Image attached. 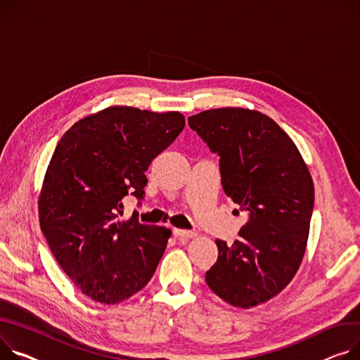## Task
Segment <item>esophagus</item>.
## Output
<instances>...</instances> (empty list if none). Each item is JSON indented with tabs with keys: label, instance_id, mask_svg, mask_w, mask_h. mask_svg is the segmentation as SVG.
I'll use <instances>...</instances> for the list:
<instances>
[{
	"label": "esophagus",
	"instance_id": "obj_1",
	"mask_svg": "<svg viewBox=\"0 0 360 360\" xmlns=\"http://www.w3.org/2000/svg\"><path fill=\"white\" fill-rule=\"evenodd\" d=\"M174 236L178 238H193L197 236L195 231H189V230H181V229H174Z\"/></svg>",
	"mask_w": 360,
	"mask_h": 360
}]
</instances>
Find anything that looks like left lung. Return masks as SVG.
<instances>
[{"mask_svg":"<svg viewBox=\"0 0 360 360\" xmlns=\"http://www.w3.org/2000/svg\"><path fill=\"white\" fill-rule=\"evenodd\" d=\"M188 124L220 156L224 194L249 215L231 246L215 240L219 257L205 282L234 307L265 302L290 283L305 252L314 208L308 167L290 136L259 111L215 108Z\"/></svg>","mask_w":360,"mask_h":360,"instance_id":"1","label":"left lung"}]
</instances>
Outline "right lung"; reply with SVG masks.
I'll list each match as a JSON object with an SVG mask.
<instances>
[{
  "instance_id": "obj_1",
  "label": "right lung",
  "mask_w": 360,
  "mask_h": 360,
  "mask_svg": "<svg viewBox=\"0 0 360 360\" xmlns=\"http://www.w3.org/2000/svg\"><path fill=\"white\" fill-rule=\"evenodd\" d=\"M185 127L181 112L110 107L60 139L39 200L40 227L60 268L91 300L122 302L153 276L171 230L123 220L129 194L141 205L152 160Z\"/></svg>"
}]
</instances>
